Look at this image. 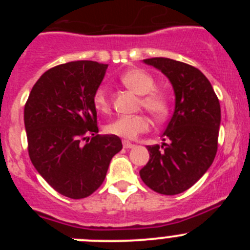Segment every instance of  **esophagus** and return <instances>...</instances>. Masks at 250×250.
I'll use <instances>...</instances> for the list:
<instances>
[{
	"label": "esophagus",
	"instance_id": "obj_1",
	"mask_svg": "<svg viewBox=\"0 0 250 250\" xmlns=\"http://www.w3.org/2000/svg\"><path fill=\"white\" fill-rule=\"evenodd\" d=\"M123 146H124V149H132V147L135 146V145L131 144V143H130V141L124 140V141H123Z\"/></svg>",
	"mask_w": 250,
	"mask_h": 250
}]
</instances>
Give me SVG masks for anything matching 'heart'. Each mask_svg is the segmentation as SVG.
Here are the masks:
<instances>
[{
    "instance_id": "1",
    "label": "heart",
    "mask_w": 250,
    "mask_h": 250,
    "mask_svg": "<svg viewBox=\"0 0 250 250\" xmlns=\"http://www.w3.org/2000/svg\"><path fill=\"white\" fill-rule=\"evenodd\" d=\"M120 81L125 87L138 95H144L141 99V105L155 118H164L167 112V99L164 94L156 91V83L154 77L140 68H131L124 72ZM92 104L95 109L100 112H107L110 109V101L107 89L105 86H99L92 95ZM150 120L145 115H132V116H119L110 121L105 126L106 132L124 139H135L139 134L147 131Z\"/></svg>"
}]
</instances>
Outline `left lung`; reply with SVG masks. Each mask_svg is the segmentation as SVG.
Segmentation results:
<instances>
[{"mask_svg":"<svg viewBox=\"0 0 250 250\" xmlns=\"http://www.w3.org/2000/svg\"><path fill=\"white\" fill-rule=\"evenodd\" d=\"M169 79L175 109L163 132V145L147 146L150 159L140 170L154 191L175 195L193 187L213 164L218 149L220 104L200 70L188 63L154 57L144 60Z\"/></svg>","mask_w":250,"mask_h":250,"instance_id":"1","label":"left lung"}]
</instances>
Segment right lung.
I'll return each mask as SVG.
<instances>
[{
    "mask_svg": "<svg viewBox=\"0 0 250 250\" xmlns=\"http://www.w3.org/2000/svg\"><path fill=\"white\" fill-rule=\"evenodd\" d=\"M106 68L96 61L55 66L37 80L25 105L31 161L55 190L71 199L91 195L123 149L119 136L98 135L92 95Z\"/></svg>",
    "mask_w": 250,
    "mask_h": 250,
    "instance_id": "obj_1",
    "label": "right lung"
}]
</instances>
